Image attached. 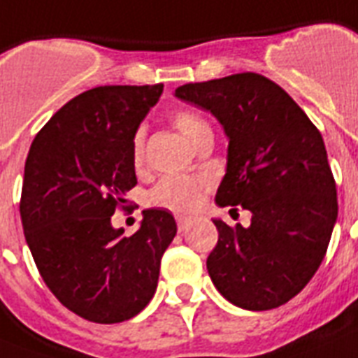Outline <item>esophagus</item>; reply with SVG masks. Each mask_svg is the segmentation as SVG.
Segmentation results:
<instances>
[{"label": "esophagus", "mask_w": 358, "mask_h": 358, "mask_svg": "<svg viewBox=\"0 0 358 358\" xmlns=\"http://www.w3.org/2000/svg\"><path fill=\"white\" fill-rule=\"evenodd\" d=\"M177 229H179V233L182 231H187L190 225H192V218H187V216H177Z\"/></svg>", "instance_id": "esophagus-1"}]
</instances>
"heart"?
<instances>
[{
	"label": "heart",
	"mask_w": 358,
	"mask_h": 358,
	"mask_svg": "<svg viewBox=\"0 0 358 358\" xmlns=\"http://www.w3.org/2000/svg\"><path fill=\"white\" fill-rule=\"evenodd\" d=\"M173 124L181 131L192 144L199 138L203 131L208 129V125L199 116L188 110H177L173 113ZM145 155V131L144 127L136 129L133 136V162L138 168L144 162ZM205 187L203 179L187 176H168L157 182L151 188L148 201L153 207L168 208L173 213H192L201 201V190Z\"/></svg>",
	"instance_id": "heart-1"
}]
</instances>
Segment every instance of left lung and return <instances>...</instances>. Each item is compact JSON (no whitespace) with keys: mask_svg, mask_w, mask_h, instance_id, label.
Instances as JSON below:
<instances>
[{"mask_svg":"<svg viewBox=\"0 0 358 358\" xmlns=\"http://www.w3.org/2000/svg\"><path fill=\"white\" fill-rule=\"evenodd\" d=\"M176 98L205 108L229 138L220 207L240 205L251 224L214 218L218 244L207 259L218 292L245 310H270L307 287L338 216L324 138L301 107L259 73L188 83Z\"/></svg>","mask_w":358,"mask_h":358,"instance_id":"left-lung-1","label":"left lung"}]
</instances>
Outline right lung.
Instances as JSON below:
<instances>
[{"mask_svg": "<svg viewBox=\"0 0 358 358\" xmlns=\"http://www.w3.org/2000/svg\"><path fill=\"white\" fill-rule=\"evenodd\" d=\"M162 88L114 85L79 94L40 129L25 161L20 214L34 264L53 296L88 322L136 316L155 294L177 233L166 208H145L131 236L110 224L136 185L133 136Z\"/></svg>", "mask_w": 358, "mask_h": 358, "instance_id": "right-lung-1", "label": "right lung"}]
</instances>
